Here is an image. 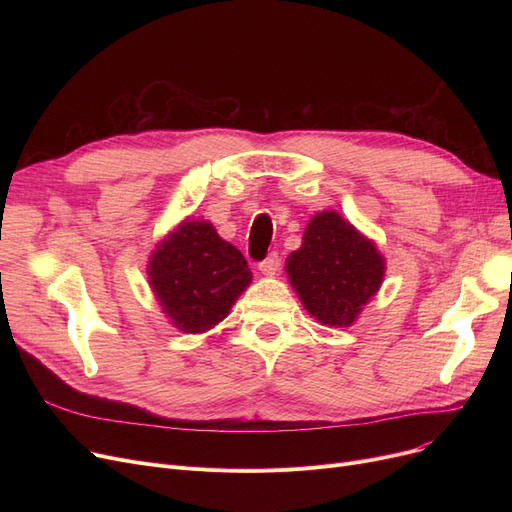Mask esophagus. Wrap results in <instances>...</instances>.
I'll return each mask as SVG.
<instances>
[{
	"label": "esophagus",
	"mask_w": 512,
	"mask_h": 512,
	"mask_svg": "<svg viewBox=\"0 0 512 512\" xmlns=\"http://www.w3.org/2000/svg\"><path fill=\"white\" fill-rule=\"evenodd\" d=\"M278 270H280V257H278V253H270L259 263V272L263 276H274Z\"/></svg>",
	"instance_id": "34e87169"
}]
</instances>
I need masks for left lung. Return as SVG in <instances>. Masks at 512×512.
Masks as SVG:
<instances>
[{
    "mask_svg": "<svg viewBox=\"0 0 512 512\" xmlns=\"http://www.w3.org/2000/svg\"><path fill=\"white\" fill-rule=\"evenodd\" d=\"M286 272L309 315L324 326L348 328L380 290L386 261L340 213L321 211L309 222L301 249L286 259Z\"/></svg>",
    "mask_w": 512,
    "mask_h": 512,
    "instance_id": "obj_1",
    "label": "left lung"
}]
</instances>
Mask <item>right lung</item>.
Instances as JSON below:
<instances>
[{
	"label": "right lung",
	"instance_id": "1",
	"mask_svg": "<svg viewBox=\"0 0 512 512\" xmlns=\"http://www.w3.org/2000/svg\"><path fill=\"white\" fill-rule=\"evenodd\" d=\"M147 274L161 311L184 334L218 326L253 280L247 259L205 220H184L161 240Z\"/></svg>",
	"mask_w": 512,
	"mask_h": 512
}]
</instances>
